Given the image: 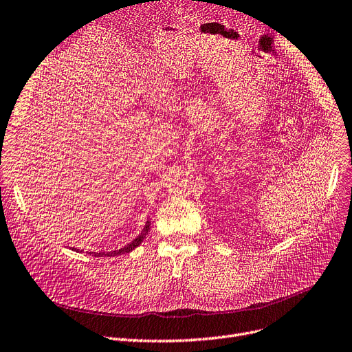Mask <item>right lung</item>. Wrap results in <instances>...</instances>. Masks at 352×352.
Instances as JSON below:
<instances>
[{"mask_svg": "<svg viewBox=\"0 0 352 352\" xmlns=\"http://www.w3.org/2000/svg\"><path fill=\"white\" fill-rule=\"evenodd\" d=\"M150 225H151V221L150 219H147V222H146V225H144V228H143V231L140 232L134 240L131 241V243H129L127 245H124L122 248H120V250H114V251H87V254H91V256H95V257H102V256H107V257H114V256H121V254H125V252H130V251H133L134 248H137L140 244L143 243V240L146 238V235L148 234V231H150ZM72 250H76L75 247L72 248ZM78 251V250H76Z\"/></svg>", "mask_w": 352, "mask_h": 352, "instance_id": "obj_1", "label": "right lung"}]
</instances>
